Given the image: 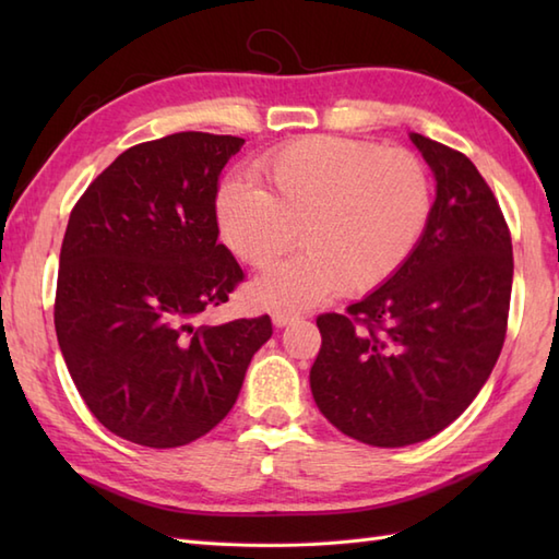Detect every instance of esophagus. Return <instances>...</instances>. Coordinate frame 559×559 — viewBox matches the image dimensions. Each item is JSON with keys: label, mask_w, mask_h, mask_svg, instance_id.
<instances>
[{"label": "esophagus", "mask_w": 559, "mask_h": 559, "mask_svg": "<svg viewBox=\"0 0 559 559\" xmlns=\"http://www.w3.org/2000/svg\"><path fill=\"white\" fill-rule=\"evenodd\" d=\"M271 319H273V324H276V326H288L293 322H298L300 314L298 312H288V310H276V312L271 314Z\"/></svg>", "instance_id": "1"}]
</instances>
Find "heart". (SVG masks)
<instances>
[{
  "label": "heart",
  "mask_w": 559,
  "mask_h": 559,
  "mask_svg": "<svg viewBox=\"0 0 559 559\" xmlns=\"http://www.w3.org/2000/svg\"><path fill=\"white\" fill-rule=\"evenodd\" d=\"M264 189L223 182L216 218L223 242L252 269H269L300 242L302 254L259 278L254 298L307 307L382 286L406 264L430 223L432 180L408 148L305 136L257 160Z\"/></svg>",
  "instance_id": "b5f03b06"
}]
</instances>
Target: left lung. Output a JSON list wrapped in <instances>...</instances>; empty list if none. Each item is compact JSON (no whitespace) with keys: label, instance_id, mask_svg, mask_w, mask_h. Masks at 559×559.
Returning a JSON list of instances; mask_svg holds the SVG:
<instances>
[{"label":"left lung","instance_id":"1","mask_svg":"<svg viewBox=\"0 0 559 559\" xmlns=\"http://www.w3.org/2000/svg\"><path fill=\"white\" fill-rule=\"evenodd\" d=\"M411 141L437 180L418 247L346 314L317 317L312 396L372 447L423 442L471 406L500 358L512 298V235L492 189L463 153Z\"/></svg>","mask_w":559,"mask_h":559}]
</instances>
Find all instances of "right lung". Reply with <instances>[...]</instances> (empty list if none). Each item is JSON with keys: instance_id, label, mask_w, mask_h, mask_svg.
<instances>
[{"instance_id": "1", "label": "right lung", "mask_w": 559, "mask_h": 559, "mask_svg": "<svg viewBox=\"0 0 559 559\" xmlns=\"http://www.w3.org/2000/svg\"><path fill=\"white\" fill-rule=\"evenodd\" d=\"M240 136L180 132L127 148L76 201L55 329L98 423L153 449L194 442L235 406L271 319L194 322L245 278L218 242V177Z\"/></svg>"}]
</instances>
